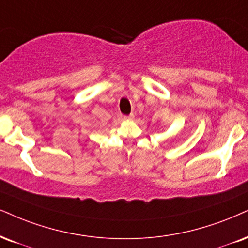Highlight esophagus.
I'll return each instance as SVG.
<instances>
[{"instance_id": "obj_1", "label": "esophagus", "mask_w": 248, "mask_h": 248, "mask_svg": "<svg viewBox=\"0 0 248 248\" xmlns=\"http://www.w3.org/2000/svg\"><path fill=\"white\" fill-rule=\"evenodd\" d=\"M124 121H132V119L134 118L133 115H130V116H124Z\"/></svg>"}]
</instances>
